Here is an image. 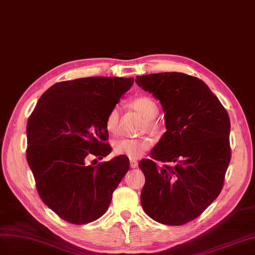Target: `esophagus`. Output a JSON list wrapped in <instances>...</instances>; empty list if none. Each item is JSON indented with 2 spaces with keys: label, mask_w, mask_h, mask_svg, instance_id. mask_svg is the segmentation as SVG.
Instances as JSON below:
<instances>
[{
  "label": "esophagus",
  "mask_w": 255,
  "mask_h": 255,
  "mask_svg": "<svg viewBox=\"0 0 255 255\" xmlns=\"http://www.w3.org/2000/svg\"><path fill=\"white\" fill-rule=\"evenodd\" d=\"M130 167L131 168L137 167V161L134 160V159H130Z\"/></svg>",
  "instance_id": "1"
}]
</instances>
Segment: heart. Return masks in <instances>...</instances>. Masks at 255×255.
<instances>
[{"mask_svg":"<svg viewBox=\"0 0 255 255\" xmlns=\"http://www.w3.org/2000/svg\"><path fill=\"white\" fill-rule=\"evenodd\" d=\"M133 108L141 114L146 120L148 127L152 128L153 123L152 120L157 117L159 112L158 105L152 98L148 96L137 97L132 102ZM119 120H120V108L118 106L113 107L109 111L106 119V127L110 133L116 134L119 132ZM152 145V139L148 136L142 137H124L118 139L114 143V152L117 154L126 155L130 159H137L141 155L148 150Z\"/></svg>","mask_w":255,"mask_h":255,"instance_id":"b5f03b06","label":"heart"}]
</instances>
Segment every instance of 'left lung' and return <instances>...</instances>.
<instances>
[{"mask_svg":"<svg viewBox=\"0 0 255 255\" xmlns=\"http://www.w3.org/2000/svg\"><path fill=\"white\" fill-rule=\"evenodd\" d=\"M135 83L161 103L166 131L138 164L145 175L141 204L163 225L198 217L224 185L231 159L227 110L202 80L183 73L136 76ZM170 162L160 168L154 160Z\"/></svg>","mask_w":255,"mask_h":255,"instance_id":"obj_1","label":"left lung"}]
</instances>
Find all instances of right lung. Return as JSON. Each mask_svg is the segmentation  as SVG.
Segmentation results:
<instances>
[{
	"instance_id": "1",
	"label": "right lung",
	"mask_w": 255,
	"mask_h": 255,
	"mask_svg": "<svg viewBox=\"0 0 255 255\" xmlns=\"http://www.w3.org/2000/svg\"><path fill=\"white\" fill-rule=\"evenodd\" d=\"M132 77H87L55 84L41 95L26 126L28 165L40 198L68 223L85 225L108 210L112 193L129 170L118 155L96 166L112 148L106 119Z\"/></svg>"
}]
</instances>
